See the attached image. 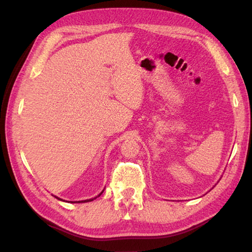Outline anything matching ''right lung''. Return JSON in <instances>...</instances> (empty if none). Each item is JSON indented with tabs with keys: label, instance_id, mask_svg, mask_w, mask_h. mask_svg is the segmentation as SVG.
Returning <instances> with one entry per match:
<instances>
[{
	"label": "right lung",
	"instance_id": "right-lung-1",
	"mask_svg": "<svg viewBox=\"0 0 252 252\" xmlns=\"http://www.w3.org/2000/svg\"><path fill=\"white\" fill-rule=\"evenodd\" d=\"M102 192H103V191H102ZM102 192L99 194V195H101L102 194ZM99 195H97V197H99ZM55 198H58V197H55ZM96 198V197H95ZM95 198H93V199H89V200H82V201H75V202H89V201H93V200H94ZM59 200H61L60 198H58Z\"/></svg>",
	"mask_w": 252,
	"mask_h": 252
}]
</instances>
